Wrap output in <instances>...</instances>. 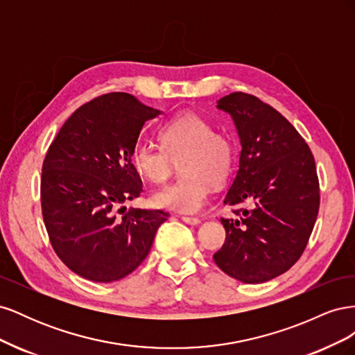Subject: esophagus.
<instances>
[{
	"label": "esophagus",
	"mask_w": 355,
	"mask_h": 355,
	"mask_svg": "<svg viewBox=\"0 0 355 355\" xmlns=\"http://www.w3.org/2000/svg\"><path fill=\"white\" fill-rule=\"evenodd\" d=\"M182 220L188 225H192V227H197V225L201 223V220L198 218H189V216H182Z\"/></svg>",
	"instance_id": "obj_1"
}]
</instances>
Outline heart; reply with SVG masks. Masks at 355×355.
<instances>
[{
  "label": "heart",
  "instance_id": "obj_1",
  "mask_svg": "<svg viewBox=\"0 0 355 355\" xmlns=\"http://www.w3.org/2000/svg\"><path fill=\"white\" fill-rule=\"evenodd\" d=\"M161 149L139 144L132 151L135 170L153 184H164L180 159V179L153 196L159 209L197 213L207 201L211 185H219L230 175L234 145L227 135L198 114L187 112L170 120L158 135Z\"/></svg>",
  "mask_w": 355,
  "mask_h": 355
}]
</instances>
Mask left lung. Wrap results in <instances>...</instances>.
I'll return each mask as SVG.
<instances>
[{"label":"left lung","mask_w":355,"mask_h":355,"mask_svg":"<svg viewBox=\"0 0 355 355\" xmlns=\"http://www.w3.org/2000/svg\"><path fill=\"white\" fill-rule=\"evenodd\" d=\"M216 108L230 114L241 145L223 204L247 207L220 219L227 239L213 259L235 280L263 283L305 250L320 206L315 161L296 128L254 96L231 93Z\"/></svg>","instance_id":"1"}]
</instances>
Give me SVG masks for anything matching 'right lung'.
<instances>
[{
    "instance_id": "right-lung-1",
    "label": "right lung",
    "mask_w": 355,
    "mask_h": 355,
    "mask_svg": "<svg viewBox=\"0 0 355 355\" xmlns=\"http://www.w3.org/2000/svg\"><path fill=\"white\" fill-rule=\"evenodd\" d=\"M163 114L128 93L83 105L49 148L41 178V207L53 249L71 271L96 283L118 282L148 256L163 210L124 202L142 192L132 151L144 124Z\"/></svg>"
}]
</instances>
